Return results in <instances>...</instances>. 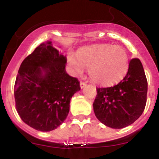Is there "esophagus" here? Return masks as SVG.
I'll return each instance as SVG.
<instances>
[{
    "label": "esophagus",
    "instance_id": "esophagus-1",
    "mask_svg": "<svg viewBox=\"0 0 159 159\" xmlns=\"http://www.w3.org/2000/svg\"><path fill=\"white\" fill-rule=\"evenodd\" d=\"M86 86V83L83 82V81H81L80 82V87H81V89H83L84 87H85Z\"/></svg>",
    "mask_w": 159,
    "mask_h": 159
}]
</instances>
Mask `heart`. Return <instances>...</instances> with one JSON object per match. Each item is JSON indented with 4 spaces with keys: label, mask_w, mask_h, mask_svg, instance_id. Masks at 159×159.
Segmentation results:
<instances>
[{
    "label": "heart",
    "mask_w": 159,
    "mask_h": 159,
    "mask_svg": "<svg viewBox=\"0 0 159 159\" xmlns=\"http://www.w3.org/2000/svg\"><path fill=\"white\" fill-rule=\"evenodd\" d=\"M75 56L69 55L68 61L74 73L82 74L89 69L91 81L101 85H111L124 78L129 67L127 52L122 47L102 44L80 49Z\"/></svg>",
    "instance_id": "obj_1"
}]
</instances>
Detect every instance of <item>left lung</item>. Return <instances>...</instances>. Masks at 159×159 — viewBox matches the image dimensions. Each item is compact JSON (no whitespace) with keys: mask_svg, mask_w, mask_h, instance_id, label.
Instances as JSON below:
<instances>
[{"mask_svg":"<svg viewBox=\"0 0 159 159\" xmlns=\"http://www.w3.org/2000/svg\"><path fill=\"white\" fill-rule=\"evenodd\" d=\"M93 108L98 119L112 129L134 123L145 110L148 81L142 62L132 58L125 78L108 88H97Z\"/></svg>","mask_w":159,"mask_h":159,"instance_id":"8db88e82","label":"left lung"}]
</instances>
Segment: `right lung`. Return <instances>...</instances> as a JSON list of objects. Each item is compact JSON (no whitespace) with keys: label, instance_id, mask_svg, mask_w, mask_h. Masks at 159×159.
Returning <instances> with one entry per match:
<instances>
[{"label":"right lung","instance_id":"1","mask_svg":"<svg viewBox=\"0 0 159 159\" xmlns=\"http://www.w3.org/2000/svg\"><path fill=\"white\" fill-rule=\"evenodd\" d=\"M67 58L51 41L42 43L20 65L14 84L17 113L30 127L55 129L66 119L70 101L80 82L65 70Z\"/></svg>","mask_w":159,"mask_h":159}]
</instances>
